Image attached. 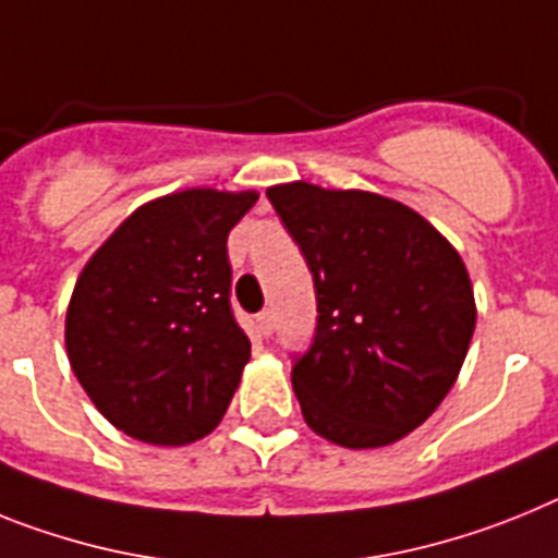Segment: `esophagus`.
<instances>
[{"label":"esophagus","mask_w":558,"mask_h":558,"mask_svg":"<svg viewBox=\"0 0 558 558\" xmlns=\"http://www.w3.org/2000/svg\"><path fill=\"white\" fill-rule=\"evenodd\" d=\"M274 327H276L274 307H265V311L259 313V330L265 332V336H270V332H274Z\"/></svg>","instance_id":"34e87169"}]
</instances>
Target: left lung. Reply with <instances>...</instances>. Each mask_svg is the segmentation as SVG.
I'll list each match as a JSON object with an SVG mask.
<instances>
[{"instance_id":"left-lung-1","label":"left lung","mask_w":558,"mask_h":558,"mask_svg":"<svg viewBox=\"0 0 558 558\" xmlns=\"http://www.w3.org/2000/svg\"><path fill=\"white\" fill-rule=\"evenodd\" d=\"M316 284V336L293 389L316 435L378 449L421 426L454 387L477 307L451 242L373 192L313 183L268 189Z\"/></svg>"}]
</instances>
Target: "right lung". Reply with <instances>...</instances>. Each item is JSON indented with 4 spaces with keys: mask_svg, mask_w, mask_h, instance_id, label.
I'll return each instance as SVG.
<instances>
[{
    "mask_svg": "<svg viewBox=\"0 0 558 558\" xmlns=\"http://www.w3.org/2000/svg\"><path fill=\"white\" fill-rule=\"evenodd\" d=\"M256 192H189L132 211L84 265L66 307L75 378L123 435L185 446L226 415L251 341L231 311L228 233Z\"/></svg>",
    "mask_w": 558,
    "mask_h": 558,
    "instance_id": "add662e5",
    "label": "right lung"
}]
</instances>
